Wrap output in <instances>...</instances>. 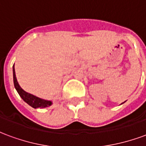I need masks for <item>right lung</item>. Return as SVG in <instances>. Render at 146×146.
Masks as SVG:
<instances>
[{
	"label": "right lung",
	"mask_w": 146,
	"mask_h": 146,
	"mask_svg": "<svg viewBox=\"0 0 146 146\" xmlns=\"http://www.w3.org/2000/svg\"><path fill=\"white\" fill-rule=\"evenodd\" d=\"M13 80H14V85L15 89L17 90L19 95H20V97L24 101L27 102V104H29L30 106H32L34 109L36 108H45L48 107L49 106L51 105V102L47 101V100H44L41 98H37L34 95H31L26 92L24 90L22 89L19 84H18L17 79L15 76V67L13 66Z\"/></svg>",
	"instance_id": "1"
}]
</instances>
